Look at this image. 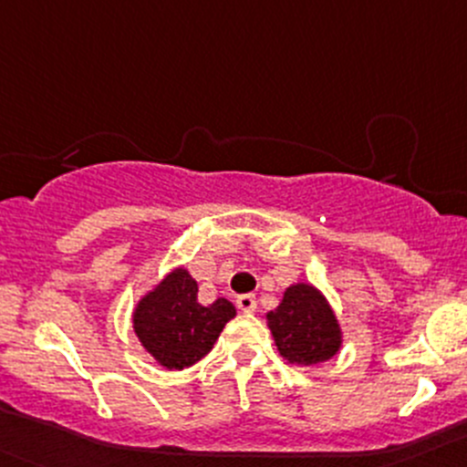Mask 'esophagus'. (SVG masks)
I'll return each instance as SVG.
<instances>
[{
  "label": "esophagus",
  "instance_id": "1",
  "mask_svg": "<svg viewBox=\"0 0 467 467\" xmlns=\"http://www.w3.org/2000/svg\"><path fill=\"white\" fill-rule=\"evenodd\" d=\"M237 307L242 309V312L253 314V312H255V309H257V300H255V296H251V294L239 296V298H237Z\"/></svg>",
  "mask_w": 467,
  "mask_h": 467
}]
</instances>
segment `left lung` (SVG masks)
Here are the masks:
<instances>
[{
  "label": "left lung",
  "mask_w": 467,
  "mask_h": 467,
  "mask_svg": "<svg viewBox=\"0 0 467 467\" xmlns=\"http://www.w3.org/2000/svg\"><path fill=\"white\" fill-rule=\"evenodd\" d=\"M277 352L289 364L317 366L341 350L343 334L327 298L307 282L286 286L280 305L266 314Z\"/></svg>",
  "instance_id": "left-lung-1"
}]
</instances>
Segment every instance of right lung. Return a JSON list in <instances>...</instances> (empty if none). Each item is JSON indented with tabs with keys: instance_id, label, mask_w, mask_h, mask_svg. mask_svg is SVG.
I'll return each mask as SVG.
<instances>
[{
	"instance_id": "obj_1",
	"label": "right lung",
	"mask_w": 467,
	"mask_h": 467,
	"mask_svg": "<svg viewBox=\"0 0 467 467\" xmlns=\"http://www.w3.org/2000/svg\"><path fill=\"white\" fill-rule=\"evenodd\" d=\"M237 309L230 300L199 303V285L187 268H173L142 296L133 329L144 350L167 370H182L203 359Z\"/></svg>"
}]
</instances>
